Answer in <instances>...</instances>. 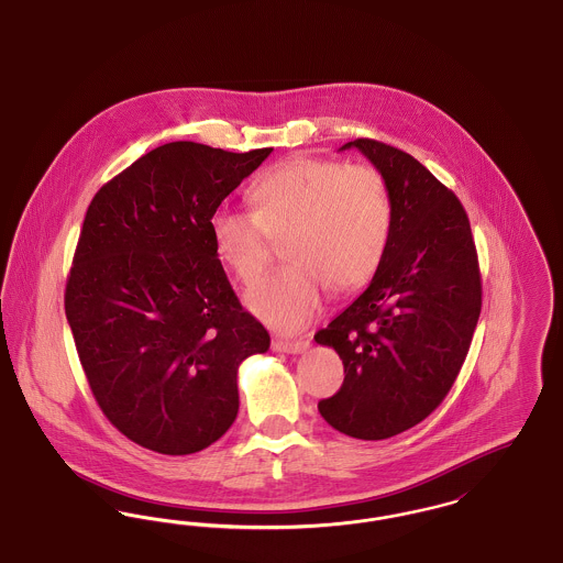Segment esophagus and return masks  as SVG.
<instances>
[{
	"label": "esophagus",
	"instance_id": "obj_1",
	"mask_svg": "<svg viewBox=\"0 0 563 563\" xmlns=\"http://www.w3.org/2000/svg\"><path fill=\"white\" fill-rule=\"evenodd\" d=\"M272 349L276 350V352H285V354H299V352H303V350L308 349V342H303V340H299V342L276 340V342L272 344Z\"/></svg>",
	"mask_w": 563,
	"mask_h": 563
}]
</instances>
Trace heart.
<instances>
[{"instance_id":"heart-1","label":"heart","mask_w":563,"mask_h":563,"mask_svg":"<svg viewBox=\"0 0 563 563\" xmlns=\"http://www.w3.org/2000/svg\"><path fill=\"white\" fill-rule=\"evenodd\" d=\"M253 211L217 209L211 236L219 260L244 285L272 257V239L291 262L246 294V308L280 333L301 331L321 312L324 289L365 287L382 266L393 200L372 166L297 156L264 170L249 189Z\"/></svg>"}]
</instances>
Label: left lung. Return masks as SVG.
<instances>
[{
	"label": "left lung",
	"instance_id": "left-lung-1",
	"mask_svg": "<svg viewBox=\"0 0 563 563\" xmlns=\"http://www.w3.org/2000/svg\"><path fill=\"white\" fill-rule=\"evenodd\" d=\"M384 177L393 230L369 287L314 340L335 350L344 384L319 402L340 432L379 441L416 427L450 393L482 312L471 223L454 191L397 147L356 139Z\"/></svg>",
	"mask_w": 563,
	"mask_h": 563
}]
</instances>
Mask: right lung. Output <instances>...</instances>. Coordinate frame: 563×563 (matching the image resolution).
I'll return each mask as SVG.
<instances>
[{
  "mask_svg": "<svg viewBox=\"0 0 563 563\" xmlns=\"http://www.w3.org/2000/svg\"><path fill=\"white\" fill-rule=\"evenodd\" d=\"M272 147L166 143L99 189L86 211L65 314L90 390L141 448H209L239 413V367L268 331L217 260L211 217Z\"/></svg>",
  "mask_w": 563,
  "mask_h": 563,
  "instance_id": "right-lung-1",
  "label": "right lung"
}]
</instances>
